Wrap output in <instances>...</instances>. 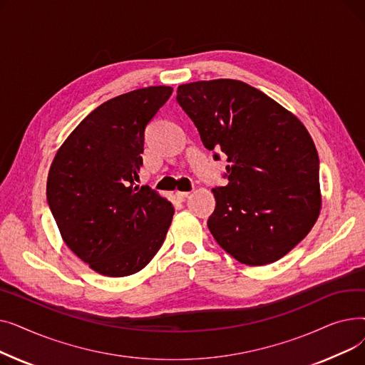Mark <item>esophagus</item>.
I'll use <instances>...</instances> for the list:
<instances>
[{
    "instance_id": "obj_1",
    "label": "esophagus",
    "mask_w": 365,
    "mask_h": 365,
    "mask_svg": "<svg viewBox=\"0 0 365 365\" xmlns=\"http://www.w3.org/2000/svg\"><path fill=\"white\" fill-rule=\"evenodd\" d=\"M189 194H190V192H186V190H178V192H176V197H178L179 200H185Z\"/></svg>"
}]
</instances>
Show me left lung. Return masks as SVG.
<instances>
[{
  "instance_id": "8db88e82",
  "label": "left lung",
  "mask_w": 365,
  "mask_h": 365,
  "mask_svg": "<svg viewBox=\"0 0 365 365\" xmlns=\"http://www.w3.org/2000/svg\"><path fill=\"white\" fill-rule=\"evenodd\" d=\"M176 101L202 145L229 165L207 220L226 253L260 266L289 253L321 208L319 160L303 124L260 90L237 80L179 86Z\"/></svg>"
}]
</instances>
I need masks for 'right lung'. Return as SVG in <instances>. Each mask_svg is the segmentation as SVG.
<instances>
[{
  "instance_id": "right-lung-1",
  "label": "right lung",
  "mask_w": 365,
  "mask_h": 365,
  "mask_svg": "<svg viewBox=\"0 0 365 365\" xmlns=\"http://www.w3.org/2000/svg\"><path fill=\"white\" fill-rule=\"evenodd\" d=\"M171 87L117 96L80 123L57 150L47 201L65 244L108 277L136 274L157 255L175 208L139 186L145 130Z\"/></svg>"
}]
</instances>
